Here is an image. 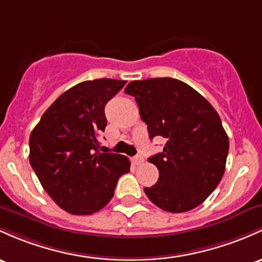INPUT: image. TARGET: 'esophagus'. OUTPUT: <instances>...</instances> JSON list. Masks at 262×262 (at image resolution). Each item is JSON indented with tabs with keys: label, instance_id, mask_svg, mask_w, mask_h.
<instances>
[{
	"label": "esophagus",
	"instance_id": "34e87169",
	"mask_svg": "<svg viewBox=\"0 0 262 262\" xmlns=\"http://www.w3.org/2000/svg\"><path fill=\"white\" fill-rule=\"evenodd\" d=\"M143 157H140V155H137V157L133 158V164L134 165H139V164L143 163Z\"/></svg>",
	"mask_w": 262,
	"mask_h": 262
}]
</instances>
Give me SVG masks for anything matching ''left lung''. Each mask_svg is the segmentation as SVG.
<instances>
[{"label": "left lung", "instance_id": "obj_1", "mask_svg": "<svg viewBox=\"0 0 262 262\" xmlns=\"http://www.w3.org/2000/svg\"><path fill=\"white\" fill-rule=\"evenodd\" d=\"M136 98L150 139H166L162 153L149 158L159 179L144 188L158 208L184 212L199 206L225 171L229 138L212 105L179 79L133 80L124 89Z\"/></svg>", "mask_w": 262, "mask_h": 262}]
</instances>
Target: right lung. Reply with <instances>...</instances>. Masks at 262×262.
Masks as SVG:
<instances>
[{"mask_svg":"<svg viewBox=\"0 0 262 262\" xmlns=\"http://www.w3.org/2000/svg\"><path fill=\"white\" fill-rule=\"evenodd\" d=\"M125 80L100 78L78 83L43 113L30 137V163L52 200L70 214L89 215L111 201L130 162L100 153L104 107Z\"/></svg>","mask_w":262,"mask_h":262,"instance_id":"obj_1","label":"right lung"}]
</instances>
